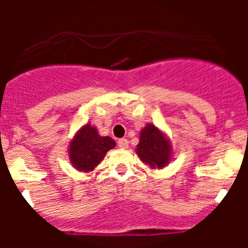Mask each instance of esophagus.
Wrapping results in <instances>:
<instances>
[{
  "instance_id": "1",
  "label": "esophagus",
  "mask_w": 248,
  "mask_h": 248,
  "mask_svg": "<svg viewBox=\"0 0 248 248\" xmlns=\"http://www.w3.org/2000/svg\"><path fill=\"white\" fill-rule=\"evenodd\" d=\"M118 146H119L120 149H128L129 141L126 139H119L118 140Z\"/></svg>"
}]
</instances>
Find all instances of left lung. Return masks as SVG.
<instances>
[{"instance_id":"1","label":"left lung","mask_w":248,"mask_h":248,"mask_svg":"<svg viewBox=\"0 0 248 248\" xmlns=\"http://www.w3.org/2000/svg\"><path fill=\"white\" fill-rule=\"evenodd\" d=\"M137 154L140 160L151 169H163L171 160V143L165 133L156 128L154 124L149 123L140 131Z\"/></svg>"}]
</instances>
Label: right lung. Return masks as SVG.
Masks as SVG:
<instances>
[{
    "label": "right lung",
    "instance_id": "obj_1",
    "mask_svg": "<svg viewBox=\"0 0 248 248\" xmlns=\"http://www.w3.org/2000/svg\"><path fill=\"white\" fill-rule=\"evenodd\" d=\"M115 145L117 144L110 137H100L97 128L88 123L76 133L68 148V155L74 169L89 172L100 164L105 154Z\"/></svg>",
    "mask_w": 248,
    "mask_h": 248
}]
</instances>
